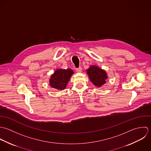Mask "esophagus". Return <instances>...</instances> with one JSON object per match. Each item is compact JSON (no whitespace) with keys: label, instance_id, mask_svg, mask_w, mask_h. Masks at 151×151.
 <instances>
[{"label":"esophagus","instance_id":"1","mask_svg":"<svg viewBox=\"0 0 151 151\" xmlns=\"http://www.w3.org/2000/svg\"><path fill=\"white\" fill-rule=\"evenodd\" d=\"M82 70V69L81 67H79V68H78L76 69V71L77 72H81Z\"/></svg>","mask_w":151,"mask_h":151}]
</instances>
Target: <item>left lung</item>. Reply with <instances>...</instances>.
Instances as JSON below:
<instances>
[{"instance_id": "1", "label": "left lung", "mask_w": 151, "mask_h": 151, "mask_svg": "<svg viewBox=\"0 0 151 151\" xmlns=\"http://www.w3.org/2000/svg\"><path fill=\"white\" fill-rule=\"evenodd\" d=\"M87 73L91 82L97 87H100L106 82L107 76L106 72L97 66H91L87 70Z\"/></svg>"}]
</instances>
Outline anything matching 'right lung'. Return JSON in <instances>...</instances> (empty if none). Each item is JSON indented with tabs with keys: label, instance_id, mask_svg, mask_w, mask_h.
I'll return each instance as SVG.
<instances>
[{
	"label": "right lung",
	"instance_id": "1",
	"mask_svg": "<svg viewBox=\"0 0 151 151\" xmlns=\"http://www.w3.org/2000/svg\"><path fill=\"white\" fill-rule=\"evenodd\" d=\"M73 73V72L70 69H57L51 76L50 85L51 87L57 89H64Z\"/></svg>",
	"mask_w": 151,
	"mask_h": 151
}]
</instances>
